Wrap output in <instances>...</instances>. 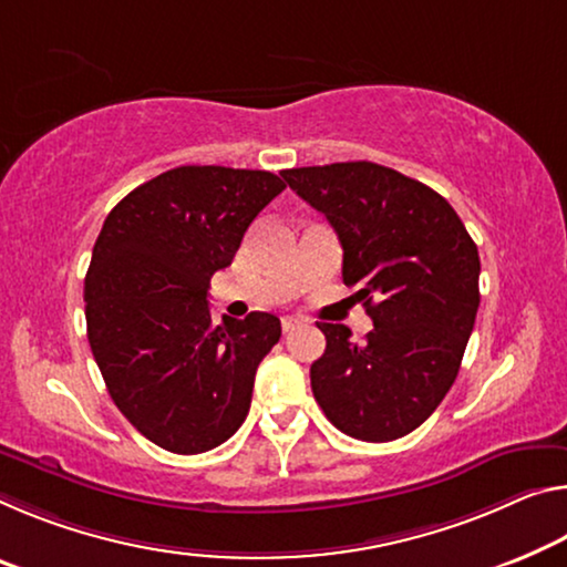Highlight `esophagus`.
I'll list each match as a JSON object with an SVG mask.
<instances>
[{
	"label": "esophagus",
	"instance_id": "1",
	"mask_svg": "<svg viewBox=\"0 0 567 567\" xmlns=\"http://www.w3.org/2000/svg\"><path fill=\"white\" fill-rule=\"evenodd\" d=\"M300 326V320L298 318H292V316H282V330L285 332H290V330H295Z\"/></svg>",
	"mask_w": 567,
	"mask_h": 567
}]
</instances>
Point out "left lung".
Segmentation results:
<instances>
[{"label":"left lung","instance_id":"left-lung-1","mask_svg":"<svg viewBox=\"0 0 567 567\" xmlns=\"http://www.w3.org/2000/svg\"><path fill=\"white\" fill-rule=\"evenodd\" d=\"M300 199L343 245V282L373 320L363 343L318 322L326 353L310 385L328 421L361 442H393L436 411L460 373L480 308V251L434 188L371 161L287 168Z\"/></svg>","mask_w":567,"mask_h":567}]
</instances>
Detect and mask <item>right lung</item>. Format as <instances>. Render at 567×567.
I'll return each instance as SVG.
<instances>
[{
    "mask_svg": "<svg viewBox=\"0 0 567 567\" xmlns=\"http://www.w3.org/2000/svg\"><path fill=\"white\" fill-rule=\"evenodd\" d=\"M282 188L269 171L178 166L103 221L85 275L90 350L115 406L166 452H209L247 419L280 318L214 322L206 292Z\"/></svg>",
    "mask_w": 567,
    "mask_h": 567,
    "instance_id": "obj_1",
    "label": "right lung"
}]
</instances>
